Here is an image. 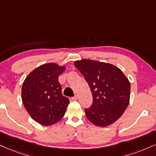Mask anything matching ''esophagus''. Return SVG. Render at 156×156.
Listing matches in <instances>:
<instances>
[{"instance_id":"1","label":"esophagus","mask_w":156,"mask_h":156,"mask_svg":"<svg viewBox=\"0 0 156 156\" xmlns=\"http://www.w3.org/2000/svg\"><path fill=\"white\" fill-rule=\"evenodd\" d=\"M77 98H78V96L77 95H75L74 97H72L71 99H72V101H76V100H77Z\"/></svg>"}]
</instances>
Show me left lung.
Returning a JSON list of instances; mask_svg holds the SVG:
<instances>
[{
	"instance_id": "1",
	"label": "left lung",
	"mask_w": 156,
	"mask_h": 156,
	"mask_svg": "<svg viewBox=\"0 0 156 156\" xmlns=\"http://www.w3.org/2000/svg\"><path fill=\"white\" fill-rule=\"evenodd\" d=\"M74 64L84 76L93 94V104L84 109L88 120L101 127L116 122L129 103L128 78L111 63L83 59Z\"/></svg>"
}]
</instances>
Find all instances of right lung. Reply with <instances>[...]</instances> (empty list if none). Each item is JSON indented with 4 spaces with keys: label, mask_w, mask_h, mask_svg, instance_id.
Listing matches in <instances>:
<instances>
[{
    "label": "right lung",
    "mask_w": 156,
    "mask_h": 156,
    "mask_svg": "<svg viewBox=\"0 0 156 156\" xmlns=\"http://www.w3.org/2000/svg\"><path fill=\"white\" fill-rule=\"evenodd\" d=\"M65 69L66 66L57 63H45L32 71L23 82V105L32 119L40 124H54L66 113L69 100L63 96L58 82V76Z\"/></svg>",
    "instance_id": "1"
}]
</instances>
